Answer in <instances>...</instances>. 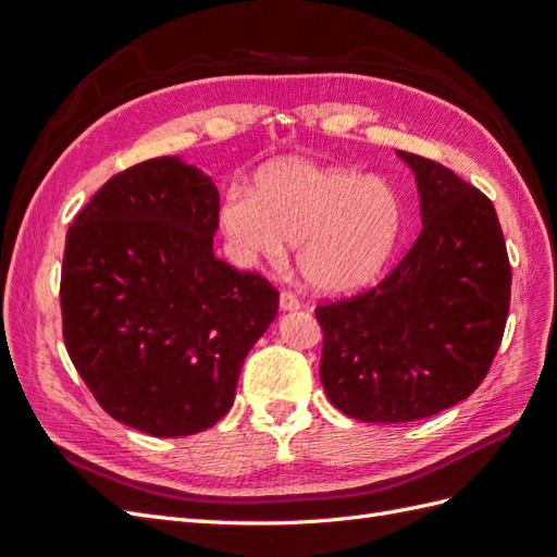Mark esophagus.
Here are the masks:
<instances>
[{"mask_svg":"<svg viewBox=\"0 0 557 557\" xmlns=\"http://www.w3.org/2000/svg\"><path fill=\"white\" fill-rule=\"evenodd\" d=\"M278 307H281V311H297L299 309V299L293 293L283 290L281 297H278Z\"/></svg>","mask_w":557,"mask_h":557,"instance_id":"1","label":"esophagus"}]
</instances>
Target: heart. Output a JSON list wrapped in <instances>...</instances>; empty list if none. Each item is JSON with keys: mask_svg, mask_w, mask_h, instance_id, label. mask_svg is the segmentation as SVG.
I'll list each match as a JSON object with an SVG mask.
<instances>
[{"mask_svg": "<svg viewBox=\"0 0 557 557\" xmlns=\"http://www.w3.org/2000/svg\"><path fill=\"white\" fill-rule=\"evenodd\" d=\"M239 264H281L297 244L309 288L342 295L372 281L399 239L401 205L393 185L342 166L283 160L252 193L230 190L218 211Z\"/></svg>", "mask_w": 557, "mask_h": 557, "instance_id": "1", "label": "heart"}]
</instances>
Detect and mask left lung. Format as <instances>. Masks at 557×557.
Here are the masks:
<instances>
[{"label": "left lung", "mask_w": 557, "mask_h": 557, "mask_svg": "<svg viewBox=\"0 0 557 557\" xmlns=\"http://www.w3.org/2000/svg\"><path fill=\"white\" fill-rule=\"evenodd\" d=\"M397 156L416 176L423 230L376 288L315 309L320 381L362 423H409L467 399L509 315L511 267L493 201L440 162Z\"/></svg>", "instance_id": "8db88e82"}]
</instances>
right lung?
Listing matches in <instances>:
<instances>
[{"label": "right lung", "instance_id": "right-lung-1", "mask_svg": "<svg viewBox=\"0 0 557 557\" xmlns=\"http://www.w3.org/2000/svg\"><path fill=\"white\" fill-rule=\"evenodd\" d=\"M218 188L181 156L109 178L66 232L64 344L111 418L150 436L215 425L278 293L213 256Z\"/></svg>", "mask_w": 557, "mask_h": 557}]
</instances>
